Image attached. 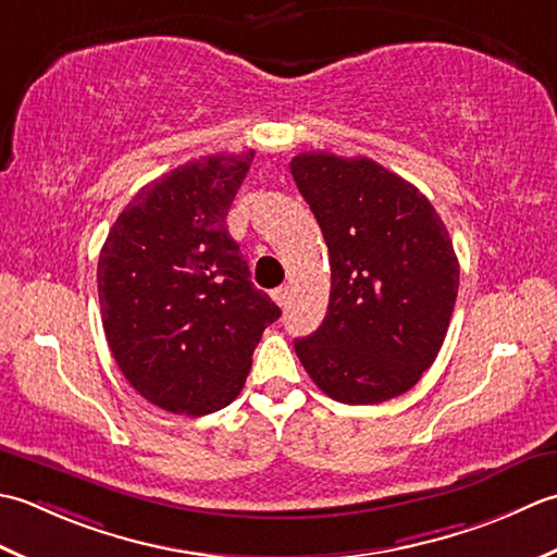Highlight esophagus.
I'll return each mask as SVG.
<instances>
[{
  "instance_id": "1",
  "label": "esophagus",
  "mask_w": 557,
  "mask_h": 557,
  "mask_svg": "<svg viewBox=\"0 0 557 557\" xmlns=\"http://www.w3.org/2000/svg\"><path fill=\"white\" fill-rule=\"evenodd\" d=\"M271 298L276 300L278 308H286L288 300H290V288L288 286H278L274 293H271Z\"/></svg>"
}]
</instances>
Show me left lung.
Instances as JSON below:
<instances>
[{
    "instance_id": "obj_1",
    "label": "left lung",
    "mask_w": 557,
    "mask_h": 557,
    "mask_svg": "<svg viewBox=\"0 0 557 557\" xmlns=\"http://www.w3.org/2000/svg\"><path fill=\"white\" fill-rule=\"evenodd\" d=\"M332 264L322 326L295 338L312 382L342 404H382L433 366L459 290L447 225L411 183L370 158L290 161Z\"/></svg>"
}]
</instances>
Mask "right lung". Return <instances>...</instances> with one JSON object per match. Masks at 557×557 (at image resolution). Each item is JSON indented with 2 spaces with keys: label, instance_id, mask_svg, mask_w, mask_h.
<instances>
[{
  "label": "right lung",
  "instance_id": "obj_1",
  "mask_svg": "<svg viewBox=\"0 0 557 557\" xmlns=\"http://www.w3.org/2000/svg\"><path fill=\"white\" fill-rule=\"evenodd\" d=\"M252 158L213 153L170 170L124 207L100 249L108 346L132 387L170 413L228 406L281 317L225 225Z\"/></svg>",
  "mask_w": 557,
  "mask_h": 557
}]
</instances>
